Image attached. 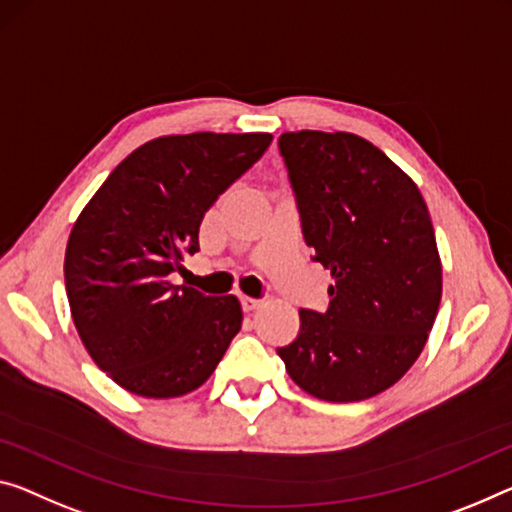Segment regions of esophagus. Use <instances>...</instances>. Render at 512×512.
<instances>
[{
    "mask_svg": "<svg viewBox=\"0 0 512 512\" xmlns=\"http://www.w3.org/2000/svg\"><path fill=\"white\" fill-rule=\"evenodd\" d=\"M242 306H245V311H258L263 306V302L254 300V297H242Z\"/></svg>",
    "mask_w": 512,
    "mask_h": 512,
    "instance_id": "1",
    "label": "esophagus"
}]
</instances>
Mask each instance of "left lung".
Segmentation results:
<instances>
[{"label":"left lung","mask_w":512,"mask_h":512,"mask_svg":"<svg viewBox=\"0 0 512 512\" xmlns=\"http://www.w3.org/2000/svg\"><path fill=\"white\" fill-rule=\"evenodd\" d=\"M279 151L313 261L332 272L329 309L300 311L279 357L302 391L359 403L419 359L442 300L426 201L380 148L352 132H283Z\"/></svg>","instance_id":"obj_1"}]
</instances>
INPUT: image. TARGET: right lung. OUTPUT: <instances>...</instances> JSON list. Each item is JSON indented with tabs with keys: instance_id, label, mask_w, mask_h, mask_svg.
Instances as JSON below:
<instances>
[{
	"instance_id": "1",
	"label": "right lung",
	"mask_w": 512,
	"mask_h": 512,
	"mask_svg": "<svg viewBox=\"0 0 512 512\" xmlns=\"http://www.w3.org/2000/svg\"><path fill=\"white\" fill-rule=\"evenodd\" d=\"M272 144L270 132L164 135L135 148L70 231L66 295L86 352L125 391L199 389L242 327L235 295L174 286L203 215Z\"/></svg>"
}]
</instances>
